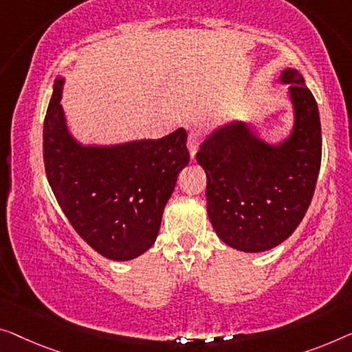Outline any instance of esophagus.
<instances>
[{
  "mask_svg": "<svg viewBox=\"0 0 352 352\" xmlns=\"http://www.w3.org/2000/svg\"><path fill=\"white\" fill-rule=\"evenodd\" d=\"M199 144H201V138H199V134L197 133H190V135H188V150H190L191 158L196 156Z\"/></svg>",
  "mask_w": 352,
  "mask_h": 352,
  "instance_id": "esophagus-1",
  "label": "esophagus"
}]
</instances>
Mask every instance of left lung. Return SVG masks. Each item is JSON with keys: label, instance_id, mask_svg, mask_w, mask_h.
<instances>
[{"label": "left lung", "instance_id": "left-lung-1", "mask_svg": "<svg viewBox=\"0 0 352 352\" xmlns=\"http://www.w3.org/2000/svg\"><path fill=\"white\" fill-rule=\"evenodd\" d=\"M292 128L269 142L245 120H229L204 138L196 160L207 174V213L230 248L261 253L289 237L305 217L321 167L316 99L296 67L281 71Z\"/></svg>", "mask_w": 352, "mask_h": 352}]
</instances>
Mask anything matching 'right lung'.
I'll list each match as a JSON object with an SVG mask.
<instances>
[{"label":"right lung","instance_id":"right-lung-1","mask_svg":"<svg viewBox=\"0 0 352 352\" xmlns=\"http://www.w3.org/2000/svg\"><path fill=\"white\" fill-rule=\"evenodd\" d=\"M65 77L54 82L44 120L49 185L76 232L104 258L131 261L151 248L177 177L190 162L186 131L161 139L82 144L61 106Z\"/></svg>","mask_w":352,"mask_h":352}]
</instances>
